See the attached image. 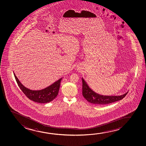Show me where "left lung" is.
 Listing matches in <instances>:
<instances>
[{"mask_svg": "<svg viewBox=\"0 0 146 146\" xmlns=\"http://www.w3.org/2000/svg\"><path fill=\"white\" fill-rule=\"evenodd\" d=\"M82 79L83 95L84 97L90 103L97 105H103L114 102L121 100L126 96L128 92L120 96H104L96 93L89 87L85 80Z\"/></svg>", "mask_w": 146, "mask_h": 146, "instance_id": "obj_1", "label": "left lung"}]
</instances>
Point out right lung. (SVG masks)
Wrapping results in <instances>:
<instances>
[{"mask_svg": "<svg viewBox=\"0 0 146 146\" xmlns=\"http://www.w3.org/2000/svg\"><path fill=\"white\" fill-rule=\"evenodd\" d=\"M13 74L19 87L24 94L31 100H32L35 102L40 103L50 102L56 97L58 94L60 82L62 78H60L58 81H56L52 85L44 89L34 91L25 87L20 82L15 74Z\"/></svg>", "mask_w": 146, "mask_h": 146, "instance_id": "right-lung-1", "label": "right lung"}]
</instances>
